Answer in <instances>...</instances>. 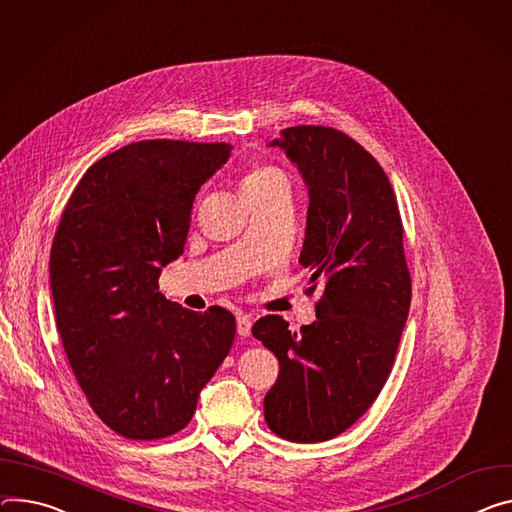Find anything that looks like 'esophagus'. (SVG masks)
I'll return each instance as SVG.
<instances>
[{"label":"esophagus","mask_w":512,"mask_h":512,"mask_svg":"<svg viewBox=\"0 0 512 512\" xmlns=\"http://www.w3.org/2000/svg\"><path fill=\"white\" fill-rule=\"evenodd\" d=\"M251 318L247 316V314H241L239 318H237V333L241 335V337H249L251 335Z\"/></svg>","instance_id":"esophagus-1"}]
</instances>
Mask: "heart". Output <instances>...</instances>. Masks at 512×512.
<instances>
[{
	"instance_id": "b5f03b06",
	"label": "heart",
	"mask_w": 512,
	"mask_h": 512,
	"mask_svg": "<svg viewBox=\"0 0 512 512\" xmlns=\"http://www.w3.org/2000/svg\"><path fill=\"white\" fill-rule=\"evenodd\" d=\"M280 183H288L284 171H280L273 165H257L251 171H247L245 177L241 179V192L243 196L265 194Z\"/></svg>"
}]
</instances>
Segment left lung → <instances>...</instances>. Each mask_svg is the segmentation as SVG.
<instances>
[{"label":"left lung","mask_w":512,"mask_h":512,"mask_svg":"<svg viewBox=\"0 0 512 512\" xmlns=\"http://www.w3.org/2000/svg\"><path fill=\"white\" fill-rule=\"evenodd\" d=\"M269 147L286 151L308 185L300 263L316 320L290 331L282 316L253 324L280 361L263 400L265 423L294 443L347 431L382 392L410 308L398 202L382 165L351 136L329 126H292Z\"/></svg>","instance_id":"1"}]
</instances>
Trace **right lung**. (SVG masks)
I'll use <instances>...</instances> for the list:
<instances>
[{
  "label": "right lung",
  "mask_w": 512,
  "mask_h": 512,
  "mask_svg": "<svg viewBox=\"0 0 512 512\" xmlns=\"http://www.w3.org/2000/svg\"><path fill=\"white\" fill-rule=\"evenodd\" d=\"M226 143L138 141L91 165L51 247L57 329L89 406L118 435L153 441L192 421L235 341L228 310L181 308L159 275L183 253L198 190Z\"/></svg>",
  "instance_id": "add662e5"
}]
</instances>
